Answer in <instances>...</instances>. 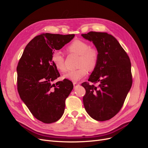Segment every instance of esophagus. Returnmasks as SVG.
Wrapping results in <instances>:
<instances>
[{
    "label": "esophagus",
    "mask_w": 148,
    "mask_h": 148,
    "mask_svg": "<svg viewBox=\"0 0 148 148\" xmlns=\"http://www.w3.org/2000/svg\"><path fill=\"white\" fill-rule=\"evenodd\" d=\"M79 85V83H76V82H73V86H74V87L75 88L76 86H78Z\"/></svg>",
    "instance_id": "obj_1"
}]
</instances>
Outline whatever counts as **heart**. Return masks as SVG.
Returning a JSON list of instances; mask_svg holds the SVG:
<instances>
[{
  "mask_svg": "<svg viewBox=\"0 0 148 148\" xmlns=\"http://www.w3.org/2000/svg\"><path fill=\"white\" fill-rule=\"evenodd\" d=\"M69 53H75L79 56L78 66L80 68L76 70H71L64 75V78L77 82L86 76L88 70L91 71L95 69L98 60L99 53L96 49L90 47L89 44L80 39H76L71 42L66 48ZM51 60L56 68L64 72L66 70L64 56L59 51H56L52 53Z\"/></svg>",
  "mask_w": 148,
  "mask_h": 148,
  "instance_id": "1",
  "label": "heart"
}]
</instances>
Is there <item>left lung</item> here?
I'll return each instance as SVG.
<instances>
[{"label": "left lung", "mask_w": 148, "mask_h": 148, "mask_svg": "<svg viewBox=\"0 0 148 148\" xmlns=\"http://www.w3.org/2000/svg\"><path fill=\"white\" fill-rule=\"evenodd\" d=\"M82 36L92 42L99 53L97 64L88 79L91 83H99V86L82 84L86 90L83 99L84 108L93 119L108 120L119 112L130 90V60L112 35L91 31Z\"/></svg>", "instance_id": "1"}]
</instances>
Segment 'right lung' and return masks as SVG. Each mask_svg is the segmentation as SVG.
<instances>
[{"instance_id": "obj_1", "label": "right lung", "mask_w": 148, "mask_h": 148, "mask_svg": "<svg viewBox=\"0 0 148 148\" xmlns=\"http://www.w3.org/2000/svg\"><path fill=\"white\" fill-rule=\"evenodd\" d=\"M74 36L50 33L37 36L26 45L18 64L20 97L34 117L43 123H51L62 117L65 100L73 88L72 82L66 79L53 83L60 74L51 56Z\"/></svg>"}]
</instances>
